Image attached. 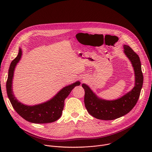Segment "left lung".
Returning <instances> with one entry per match:
<instances>
[{"mask_svg": "<svg viewBox=\"0 0 152 152\" xmlns=\"http://www.w3.org/2000/svg\"><path fill=\"white\" fill-rule=\"evenodd\" d=\"M124 53L131 61L135 73V86L121 97L107 100L99 97L85 83L82 86L85 90L84 103L86 110L93 117L103 120H113L131 111L140 97L143 83L141 64L138 55L127 45H124Z\"/></svg>", "mask_w": 152, "mask_h": 152, "instance_id": "1", "label": "left lung"}]
</instances>
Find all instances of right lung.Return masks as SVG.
<instances>
[{"instance_id": "obj_1", "label": "right lung", "mask_w": 152, "mask_h": 152, "mask_svg": "<svg viewBox=\"0 0 152 152\" xmlns=\"http://www.w3.org/2000/svg\"><path fill=\"white\" fill-rule=\"evenodd\" d=\"M22 50L19 48L18 55L11 62L8 70L6 87L7 95L12 107L21 117L31 123L44 124L56 121L62 115L65 99L75 86L80 85V82L77 81L65 86L53 97L46 102L32 106L24 104L15 98L12 90V79L15 68L20 60Z\"/></svg>"}]
</instances>
